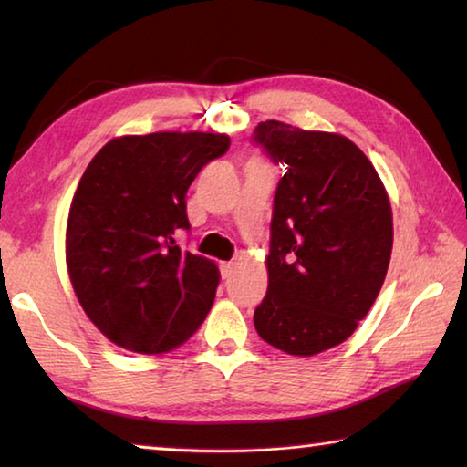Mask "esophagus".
Wrapping results in <instances>:
<instances>
[{
	"instance_id": "34e87169",
	"label": "esophagus",
	"mask_w": 467,
	"mask_h": 467,
	"mask_svg": "<svg viewBox=\"0 0 467 467\" xmlns=\"http://www.w3.org/2000/svg\"><path fill=\"white\" fill-rule=\"evenodd\" d=\"M233 272H234V264L233 262H223V264H220V274H223L224 280L231 278Z\"/></svg>"
}]
</instances>
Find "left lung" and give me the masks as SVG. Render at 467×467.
<instances>
[{
	"mask_svg": "<svg viewBox=\"0 0 467 467\" xmlns=\"http://www.w3.org/2000/svg\"><path fill=\"white\" fill-rule=\"evenodd\" d=\"M253 140L286 164L274 197L259 337L313 357L354 334L383 286L393 247L389 195L365 152L339 133L262 121Z\"/></svg>",
	"mask_w": 467,
	"mask_h": 467,
	"instance_id": "1",
	"label": "left lung"
}]
</instances>
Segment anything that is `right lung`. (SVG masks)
Instances as JSON below:
<instances>
[{"label":"right lung","mask_w":467,"mask_h":467,"mask_svg":"<svg viewBox=\"0 0 467 467\" xmlns=\"http://www.w3.org/2000/svg\"><path fill=\"white\" fill-rule=\"evenodd\" d=\"M231 138L210 131L121 136L78 183L66 231L67 274L84 313L110 342L138 354L185 344L220 282L212 259L181 251L185 193Z\"/></svg>","instance_id":"add662e5"}]
</instances>
